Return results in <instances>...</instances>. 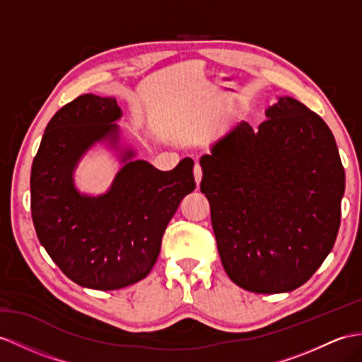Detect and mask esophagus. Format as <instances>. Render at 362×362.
Returning <instances> with one entry per match:
<instances>
[{
  "instance_id": "obj_1",
  "label": "esophagus",
  "mask_w": 362,
  "mask_h": 362,
  "mask_svg": "<svg viewBox=\"0 0 362 362\" xmlns=\"http://www.w3.org/2000/svg\"><path fill=\"white\" fill-rule=\"evenodd\" d=\"M193 175H195L197 186H199V182H201V180H202V169H201V165H199V164H197V165H195V170H193Z\"/></svg>"
}]
</instances>
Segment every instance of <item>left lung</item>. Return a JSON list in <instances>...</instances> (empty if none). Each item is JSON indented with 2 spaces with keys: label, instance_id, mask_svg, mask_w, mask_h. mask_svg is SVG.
Wrapping results in <instances>:
<instances>
[{
  "label": "left lung",
  "instance_id": "1",
  "mask_svg": "<svg viewBox=\"0 0 362 362\" xmlns=\"http://www.w3.org/2000/svg\"><path fill=\"white\" fill-rule=\"evenodd\" d=\"M255 130L240 122L202 155L218 252L236 286L253 293L301 287L333 249L346 173L320 115L290 96Z\"/></svg>",
  "mask_w": 362,
  "mask_h": 362
}]
</instances>
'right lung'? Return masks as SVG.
<instances>
[{
  "instance_id": "1",
  "label": "right lung",
  "mask_w": 362,
  "mask_h": 362,
  "mask_svg": "<svg viewBox=\"0 0 362 362\" xmlns=\"http://www.w3.org/2000/svg\"><path fill=\"white\" fill-rule=\"evenodd\" d=\"M115 98L81 95L61 107L44 132L30 173V209L49 257L78 286L117 290L144 279L182 198L195 190L193 161L161 172L126 151L110 189L81 195L74 172L98 141L118 143Z\"/></svg>"
}]
</instances>
